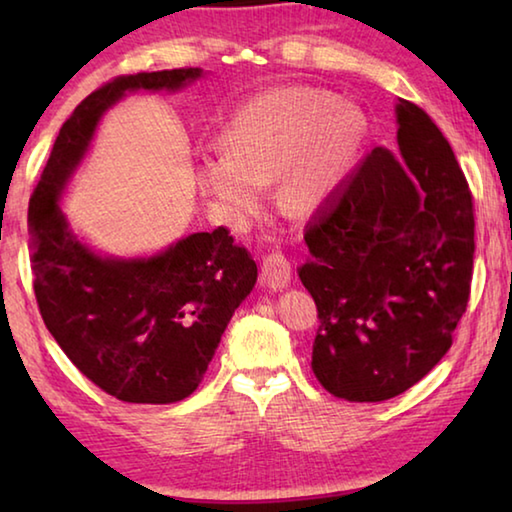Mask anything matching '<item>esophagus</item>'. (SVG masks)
<instances>
[{"instance_id":"esophagus-1","label":"esophagus","mask_w":512,"mask_h":512,"mask_svg":"<svg viewBox=\"0 0 512 512\" xmlns=\"http://www.w3.org/2000/svg\"><path fill=\"white\" fill-rule=\"evenodd\" d=\"M262 282H264V287L273 289V291L289 287V282H291L289 257L280 253V250H273L271 255H266L262 262Z\"/></svg>"}]
</instances>
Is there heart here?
Segmentation results:
<instances>
[{
  "instance_id": "1",
  "label": "heart",
  "mask_w": 512,
  "mask_h": 512,
  "mask_svg": "<svg viewBox=\"0 0 512 512\" xmlns=\"http://www.w3.org/2000/svg\"><path fill=\"white\" fill-rule=\"evenodd\" d=\"M368 137L366 117L327 90L280 85L250 99L230 121L228 153L198 164V185L228 221L262 207L264 185L282 176V201L314 210L357 167Z\"/></svg>"
}]
</instances>
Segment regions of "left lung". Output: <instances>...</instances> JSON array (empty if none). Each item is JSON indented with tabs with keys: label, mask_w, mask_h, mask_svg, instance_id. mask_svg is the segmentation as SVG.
<instances>
[{
	"label": "left lung",
	"mask_w": 512,
	"mask_h": 512,
	"mask_svg": "<svg viewBox=\"0 0 512 512\" xmlns=\"http://www.w3.org/2000/svg\"><path fill=\"white\" fill-rule=\"evenodd\" d=\"M402 155L372 149L309 223L300 280L318 309L311 370L327 393L384 402L452 348L470 300L474 203L452 146L397 103Z\"/></svg>",
	"instance_id": "obj_1"
}]
</instances>
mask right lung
Returning a JSON list of instances; mask_svg holds the SVG:
<instances>
[{
    "instance_id": "right-lung-1",
    "label": "right lung",
    "mask_w": 512,
    "mask_h": 512,
    "mask_svg": "<svg viewBox=\"0 0 512 512\" xmlns=\"http://www.w3.org/2000/svg\"><path fill=\"white\" fill-rule=\"evenodd\" d=\"M201 67L117 76L88 94L60 128L29 201V250L40 316L67 359L103 393L131 404L192 395L257 264L228 228L196 232L149 259L85 248L58 207L103 110L128 90H178Z\"/></svg>"
}]
</instances>
